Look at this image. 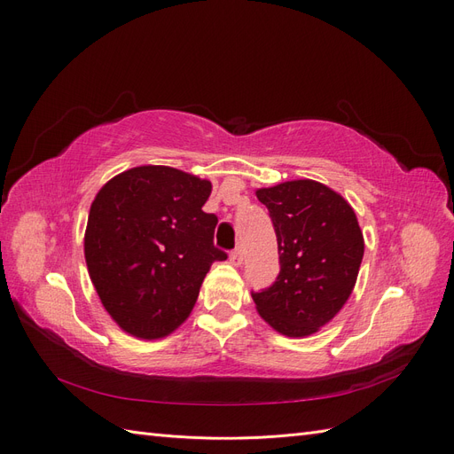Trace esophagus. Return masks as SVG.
<instances>
[{
    "instance_id": "1",
    "label": "esophagus",
    "mask_w": 454,
    "mask_h": 454,
    "mask_svg": "<svg viewBox=\"0 0 454 454\" xmlns=\"http://www.w3.org/2000/svg\"><path fill=\"white\" fill-rule=\"evenodd\" d=\"M229 261L235 267H240L244 263V255H242V250H235L231 255H229Z\"/></svg>"
}]
</instances>
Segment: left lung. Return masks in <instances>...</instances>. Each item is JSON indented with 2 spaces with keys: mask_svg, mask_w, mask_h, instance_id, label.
Here are the masks:
<instances>
[{
  "mask_svg": "<svg viewBox=\"0 0 454 454\" xmlns=\"http://www.w3.org/2000/svg\"><path fill=\"white\" fill-rule=\"evenodd\" d=\"M278 240L280 274L254 303L274 332L310 337L345 307L364 259V232L348 200L314 180L255 191Z\"/></svg>",
  "mask_w": 454,
  "mask_h": 454,
  "instance_id": "left-lung-1",
  "label": "left lung"
}]
</instances>
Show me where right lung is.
I'll use <instances>...</instances> for the list:
<instances>
[{"instance_id":"obj_1","label":"right lung","mask_w":454,"mask_h":454,"mask_svg":"<svg viewBox=\"0 0 454 454\" xmlns=\"http://www.w3.org/2000/svg\"><path fill=\"white\" fill-rule=\"evenodd\" d=\"M210 193L208 180L160 164L121 172L96 193L85 261L122 332L145 340L176 332L214 261L227 259L214 246L217 217L202 210Z\"/></svg>"}]
</instances>
